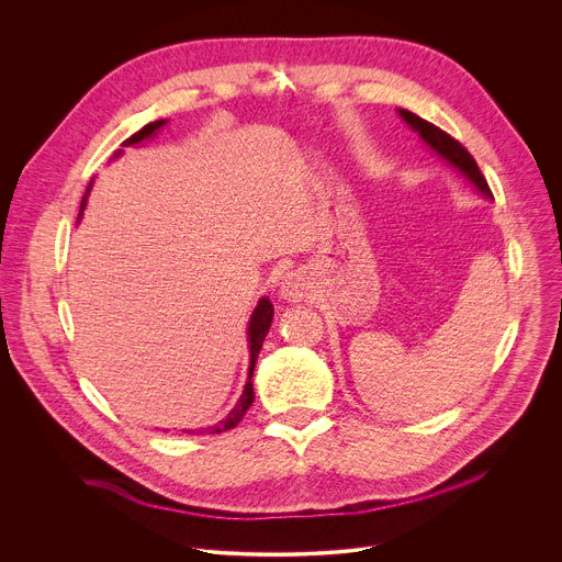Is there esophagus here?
<instances>
[{
	"label": "esophagus",
	"mask_w": 562,
	"mask_h": 562,
	"mask_svg": "<svg viewBox=\"0 0 562 562\" xmlns=\"http://www.w3.org/2000/svg\"><path fill=\"white\" fill-rule=\"evenodd\" d=\"M280 293H282L286 300L297 302V300L302 297V284H300V280H297V278H293V276H289V278L282 282Z\"/></svg>",
	"instance_id": "obj_1"
}]
</instances>
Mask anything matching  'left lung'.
<instances>
[{
    "label": "left lung",
    "mask_w": 562,
    "mask_h": 562,
    "mask_svg": "<svg viewBox=\"0 0 562 562\" xmlns=\"http://www.w3.org/2000/svg\"><path fill=\"white\" fill-rule=\"evenodd\" d=\"M400 115H403V120H405L414 131H418V135H420L438 155H442L449 165H453L460 173H464V176L477 187V191H483L487 198H492V189H490V184H487L483 171L477 169V165H475V159L471 157V153H469L456 137H451L449 133H445L442 128H438L436 124L423 120L420 115H416V113H412V111L400 109Z\"/></svg>",
    "instance_id": "1"
}]
</instances>
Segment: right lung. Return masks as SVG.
<instances>
[{"instance_id":"add662e5","label":"right lung","mask_w":562,"mask_h":562,"mask_svg":"<svg viewBox=\"0 0 562 562\" xmlns=\"http://www.w3.org/2000/svg\"><path fill=\"white\" fill-rule=\"evenodd\" d=\"M162 124H165V120H157V122L146 124L142 131H137L135 135H131L124 144H137V142H142L144 137H150V135H153L159 126H162ZM82 202H87V200H82ZM271 319H273V304H271L267 297H262V300H260V304H258V308H256V311H254V315H251V323H249V347H251L249 382H247V386H245L243 395H239L235 409H233V412H231V414H228L220 425L209 427V434H222V431H228V429L237 427V423L245 418L247 409L251 407L254 397H256L251 378H254V369H256V362H258V353H260V349H262V342H265V338H267V334H269V329H271Z\"/></svg>"}]
</instances>
